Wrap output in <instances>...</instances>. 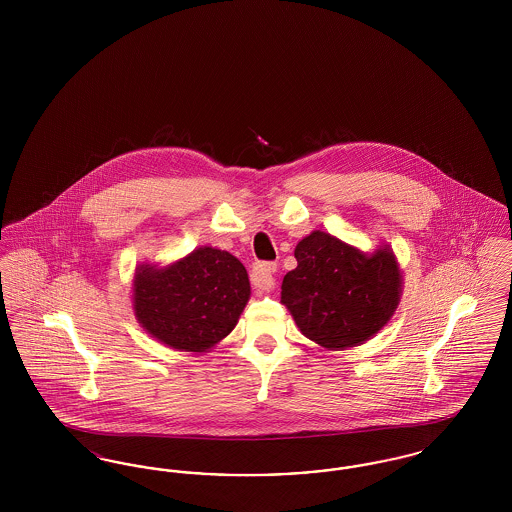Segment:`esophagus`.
Wrapping results in <instances>:
<instances>
[{
	"mask_svg": "<svg viewBox=\"0 0 512 512\" xmlns=\"http://www.w3.org/2000/svg\"><path fill=\"white\" fill-rule=\"evenodd\" d=\"M278 265L272 263V261H263V263H257L255 267L251 268V284L253 288L257 290H270L274 286V272H276Z\"/></svg>",
	"mask_w": 512,
	"mask_h": 512,
	"instance_id": "obj_1",
	"label": "esophagus"
}]
</instances>
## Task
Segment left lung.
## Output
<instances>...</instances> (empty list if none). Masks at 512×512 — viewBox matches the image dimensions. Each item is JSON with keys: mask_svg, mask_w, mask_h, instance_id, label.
Segmentation results:
<instances>
[{"mask_svg": "<svg viewBox=\"0 0 512 512\" xmlns=\"http://www.w3.org/2000/svg\"><path fill=\"white\" fill-rule=\"evenodd\" d=\"M282 303L301 334L326 349H345L382 330L399 303L401 272L390 249L365 255L326 232L295 247Z\"/></svg>", "mask_w": 512, "mask_h": 512, "instance_id": "8db88e82", "label": "left lung"}]
</instances>
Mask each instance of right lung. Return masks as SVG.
<instances>
[{"instance_id":"1","label":"right lung","mask_w":512,"mask_h":512,"mask_svg":"<svg viewBox=\"0 0 512 512\" xmlns=\"http://www.w3.org/2000/svg\"><path fill=\"white\" fill-rule=\"evenodd\" d=\"M249 293L247 270L234 255L199 247L171 267H140L134 311L153 338L201 353L234 330Z\"/></svg>"}]
</instances>
